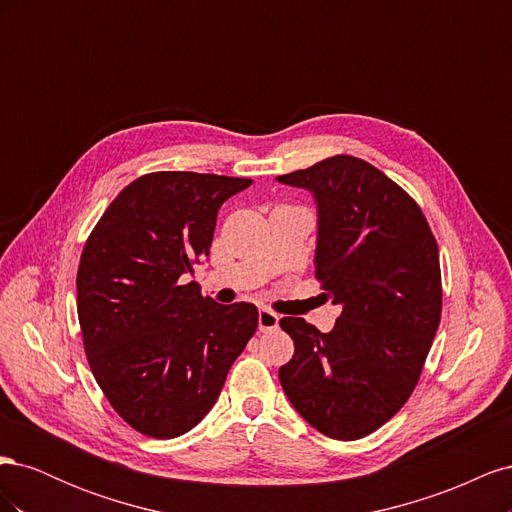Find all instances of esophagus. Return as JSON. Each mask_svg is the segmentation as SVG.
<instances>
[{
    "label": "esophagus",
    "instance_id": "esophagus-1",
    "mask_svg": "<svg viewBox=\"0 0 512 512\" xmlns=\"http://www.w3.org/2000/svg\"><path fill=\"white\" fill-rule=\"evenodd\" d=\"M277 324H280V318H277V314H273L271 309L262 307L258 312V329L265 333V331H273L277 329Z\"/></svg>",
    "mask_w": 512,
    "mask_h": 512
}]
</instances>
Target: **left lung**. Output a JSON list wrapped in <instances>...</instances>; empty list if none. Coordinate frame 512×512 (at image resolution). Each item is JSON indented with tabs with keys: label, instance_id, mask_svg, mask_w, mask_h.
I'll list each match as a JSON object with an SVG mask.
<instances>
[{
	"label": "left lung",
	"instance_id": "8db88e82",
	"mask_svg": "<svg viewBox=\"0 0 512 512\" xmlns=\"http://www.w3.org/2000/svg\"><path fill=\"white\" fill-rule=\"evenodd\" d=\"M277 181L314 194L316 280L342 305L329 333L280 320L294 342L282 389L324 436L359 440L393 418L421 378L442 316L438 243L416 200L361 158L333 156Z\"/></svg>",
	"mask_w": 512,
	"mask_h": 512
}]
</instances>
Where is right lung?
<instances>
[{
    "label": "right lung",
    "instance_id": "right-lung-1",
    "mask_svg": "<svg viewBox=\"0 0 512 512\" xmlns=\"http://www.w3.org/2000/svg\"><path fill=\"white\" fill-rule=\"evenodd\" d=\"M252 179L160 170L134 179L83 247L76 309L108 404L138 433L170 440L213 408L258 329L252 303L220 305L185 284L209 256L224 200Z\"/></svg>",
    "mask_w": 512,
    "mask_h": 512
}]
</instances>
